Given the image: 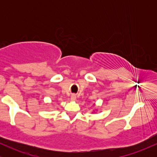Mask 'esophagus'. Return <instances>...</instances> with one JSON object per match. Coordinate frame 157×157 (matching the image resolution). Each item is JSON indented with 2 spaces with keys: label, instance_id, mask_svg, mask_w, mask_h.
I'll return each instance as SVG.
<instances>
[{
  "label": "esophagus",
  "instance_id": "obj_1",
  "mask_svg": "<svg viewBox=\"0 0 157 157\" xmlns=\"http://www.w3.org/2000/svg\"><path fill=\"white\" fill-rule=\"evenodd\" d=\"M77 100V96L75 94H72L71 97V101H75Z\"/></svg>",
  "mask_w": 157,
  "mask_h": 157
}]
</instances>
